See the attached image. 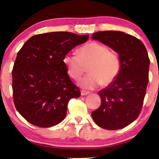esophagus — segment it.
I'll list each match as a JSON object with an SVG mask.
<instances>
[{
  "label": "esophagus",
  "instance_id": "34e87169",
  "mask_svg": "<svg viewBox=\"0 0 159 159\" xmlns=\"http://www.w3.org/2000/svg\"><path fill=\"white\" fill-rule=\"evenodd\" d=\"M90 92H88V91H85V90H82L81 91V95H88Z\"/></svg>",
  "mask_w": 159,
  "mask_h": 159
}]
</instances>
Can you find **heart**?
<instances>
[{
    "instance_id": "1",
    "label": "heart",
    "mask_w": 159,
    "mask_h": 159,
    "mask_svg": "<svg viewBox=\"0 0 159 159\" xmlns=\"http://www.w3.org/2000/svg\"><path fill=\"white\" fill-rule=\"evenodd\" d=\"M63 62L69 77L79 80L88 66L89 75L80 82L82 88L93 89L101 84L108 86L116 79L121 70V59L116 51L102 43L90 42L77 50V55L67 54Z\"/></svg>"
}]
</instances>
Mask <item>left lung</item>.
<instances>
[{
  "instance_id": "8db88e82",
  "label": "left lung",
  "mask_w": 159,
  "mask_h": 159,
  "mask_svg": "<svg viewBox=\"0 0 159 159\" xmlns=\"http://www.w3.org/2000/svg\"><path fill=\"white\" fill-rule=\"evenodd\" d=\"M93 39L119 53L121 70L111 84L99 91L101 106L91 114L103 129H122L133 122L142 109L148 83V55L142 41L123 32L100 31L93 34Z\"/></svg>"
}]
</instances>
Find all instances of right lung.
Returning a JSON list of instances; mask_svg holds the SVG:
<instances>
[{
    "instance_id": "1",
    "label": "right lung",
    "mask_w": 159,
    "mask_h": 159,
    "mask_svg": "<svg viewBox=\"0 0 159 159\" xmlns=\"http://www.w3.org/2000/svg\"><path fill=\"white\" fill-rule=\"evenodd\" d=\"M88 38V34L69 32L39 34L19 50L12 70L13 98L16 110L28 122L51 127L64 120L69 100L81 93L63 59Z\"/></svg>"
}]
</instances>
